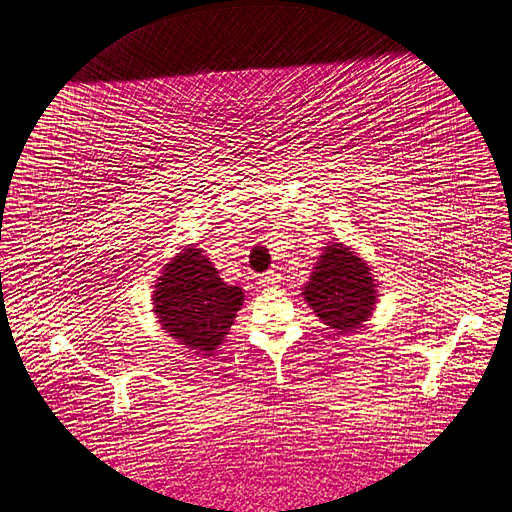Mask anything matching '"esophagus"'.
<instances>
[{
	"mask_svg": "<svg viewBox=\"0 0 512 512\" xmlns=\"http://www.w3.org/2000/svg\"><path fill=\"white\" fill-rule=\"evenodd\" d=\"M278 283H280V274H276L274 270H270V272L259 276V285H261V287H276Z\"/></svg>",
	"mask_w": 512,
	"mask_h": 512,
	"instance_id": "34e87169",
	"label": "esophagus"
}]
</instances>
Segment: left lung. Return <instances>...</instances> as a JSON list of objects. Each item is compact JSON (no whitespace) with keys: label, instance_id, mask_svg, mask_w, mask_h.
<instances>
[{"label":"left lung","instance_id":"left-lung-1","mask_svg":"<svg viewBox=\"0 0 512 512\" xmlns=\"http://www.w3.org/2000/svg\"><path fill=\"white\" fill-rule=\"evenodd\" d=\"M302 295L319 321L338 334L364 325L378 300L370 266L340 242L325 246Z\"/></svg>","mask_w":512,"mask_h":512}]
</instances>
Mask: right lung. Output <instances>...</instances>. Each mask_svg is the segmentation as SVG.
Returning <instances> with one entry per match:
<instances>
[{
  "mask_svg": "<svg viewBox=\"0 0 512 512\" xmlns=\"http://www.w3.org/2000/svg\"><path fill=\"white\" fill-rule=\"evenodd\" d=\"M242 302V289L223 283L212 261L195 246L163 266L153 291L161 329L200 355H212L225 340Z\"/></svg>",
  "mask_w": 512,
  "mask_h": 512,
  "instance_id": "1",
  "label": "right lung"
}]
</instances>
